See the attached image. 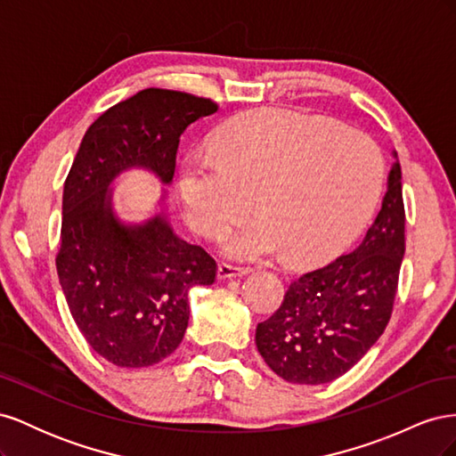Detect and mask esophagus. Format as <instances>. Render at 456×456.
<instances>
[{"mask_svg":"<svg viewBox=\"0 0 456 456\" xmlns=\"http://www.w3.org/2000/svg\"><path fill=\"white\" fill-rule=\"evenodd\" d=\"M247 273L245 268H240V266H232V265H218V270H216V278L218 280H232V278H243V275Z\"/></svg>","mask_w":456,"mask_h":456,"instance_id":"34e87169","label":"esophagus"}]
</instances>
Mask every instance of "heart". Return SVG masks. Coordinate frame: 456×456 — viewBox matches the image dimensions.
I'll list each match as a JSON object with an SVG mask.
<instances>
[{
    "label": "heart",
    "instance_id": "heart-1",
    "mask_svg": "<svg viewBox=\"0 0 456 456\" xmlns=\"http://www.w3.org/2000/svg\"><path fill=\"white\" fill-rule=\"evenodd\" d=\"M216 154L191 151L178 171L188 223L216 238L236 260L287 255L300 266L337 256L357 238L379 203L384 158L369 136L285 108H260L224 123Z\"/></svg>",
    "mask_w": 456,
    "mask_h": 456
}]
</instances>
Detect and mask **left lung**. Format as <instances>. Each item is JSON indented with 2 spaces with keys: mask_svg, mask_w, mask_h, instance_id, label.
<instances>
[{
  "mask_svg": "<svg viewBox=\"0 0 456 456\" xmlns=\"http://www.w3.org/2000/svg\"><path fill=\"white\" fill-rule=\"evenodd\" d=\"M403 255L405 207L395 161L363 241L330 265L302 273L275 314L256 325V348L266 365L293 384H327L350 370L390 322Z\"/></svg>",
  "mask_w": 456,
  "mask_h": 456,
  "instance_id": "1",
  "label": "left lung"
}]
</instances>
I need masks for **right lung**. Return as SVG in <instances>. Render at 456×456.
Returning a JSON list of instances; mask_svg holds the SVG:
<instances>
[{"label": "right lung", "mask_w": 456, "mask_h": 456, "mask_svg": "<svg viewBox=\"0 0 456 456\" xmlns=\"http://www.w3.org/2000/svg\"><path fill=\"white\" fill-rule=\"evenodd\" d=\"M216 110L190 93L139 91L93 121L66 176L59 280L81 335L118 367H150L178 348L188 291L215 283L216 262L178 238L163 209L141 224L121 223L110 188L133 167L171 184L181 134Z\"/></svg>", "instance_id": "obj_1"}]
</instances>
